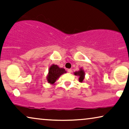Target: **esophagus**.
Instances as JSON below:
<instances>
[{"label":"esophagus","instance_id":"1","mask_svg":"<svg viewBox=\"0 0 129 129\" xmlns=\"http://www.w3.org/2000/svg\"><path fill=\"white\" fill-rule=\"evenodd\" d=\"M67 71H68L69 73H72V70H71V69H68V70H67Z\"/></svg>","mask_w":129,"mask_h":129}]
</instances>
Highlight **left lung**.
Wrapping results in <instances>:
<instances>
[{
    "instance_id": "left-lung-1",
    "label": "left lung",
    "mask_w": 129,
    "mask_h": 129,
    "mask_svg": "<svg viewBox=\"0 0 129 129\" xmlns=\"http://www.w3.org/2000/svg\"><path fill=\"white\" fill-rule=\"evenodd\" d=\"M75 75H78L80 77H79V81L80 82H82L84 78V72L82 70H80L79 71L75 72L74 73Z\"/></svg>"
}]
</instances>
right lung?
<instances>
[{
  "mask_svg": "<svg viewBox=\"0 0 129 129\" xmlns=\"http://www.w3.org/2000/svg\"><path fill=\"white\" fill-rule=\"evenodd\" d=\"M66 72V70L63 68H59L56 65H52L49 68L48 75L47 77L48 81L53 84L56 80Z\"/></svg>",
  "mask_w": 129,
  "mask_h": 129,
  "instance_id": "add662e5",
  "label": "right lung"
}]
</instances>
